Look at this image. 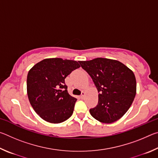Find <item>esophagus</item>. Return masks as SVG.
<instances>
[{"instance_id":"obj_1","label":"esophagus","mask_w":158,"mask_h":158,"mask_svg":"<svg viewBox=\"0 0 158 158\" xmlns=\"http://www.w3.org/2000/svg\"><path fill=\"white\" fill-rule=\"evenodd\" d=\"M85 93L84 92V91H82L81 92V95H80V98H81V99H84V97H85Z\"/></svg>"}]
</instances>
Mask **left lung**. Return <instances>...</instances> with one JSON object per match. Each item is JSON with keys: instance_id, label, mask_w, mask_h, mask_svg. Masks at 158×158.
Instances as JSON below:
<instances>
[{"instance_id": "left-lung-1", "label": "left lung", "mask_w": 158, "mask_h": 158, "mask_svg": "<svg viewBox=\"0 0 158 158\" xmlns=\"http://www.w3.org/2000/svg\"><path fill=\"white\" fill-rule=\"evenodd\" d=\"M98 90V103L90 109L91 116L103 123L121 118L130 107L137 91L133 72L119 61L97 58L79 61Z\"/></svg>"}]
</instances>
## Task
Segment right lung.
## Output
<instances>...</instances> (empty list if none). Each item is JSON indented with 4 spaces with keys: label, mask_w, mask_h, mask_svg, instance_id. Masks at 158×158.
Listing matches in <instances>:
<instances>
[{
    "label": "right lung",
    "mask_w": 158,
    "mask_h": 158,
    "mask_svg": "<svg viewBox=\"0 0 158 158\" xmlns=\"http://www.w3.org/2000/svg\"><path fill=\"white\" fill-rule=\"evenodd\" d=\"M80 68L75 60L46 58L35 64L27 76V94L35 111L42 119L60 123L73 115L77 99L69 95L65 79Z\"/></svg>",
    "instance_id": "1"
}]
</instances>
